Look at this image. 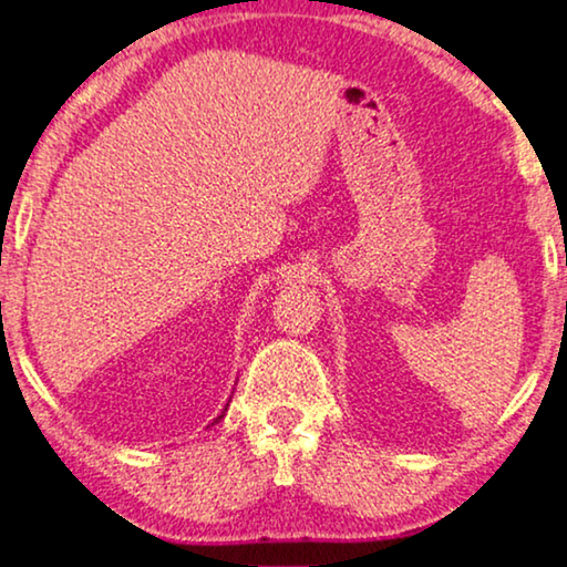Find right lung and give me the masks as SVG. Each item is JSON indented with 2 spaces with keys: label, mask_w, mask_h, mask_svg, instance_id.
Segmentation results:
<instances>
[{
  "label": "right lung",
  "mask_w": 567,
  "mask_h": 567,
  "mask_svg": "<svg viewBox=\"0 0 567 567\" xmlns=\"http://www.w3.org/2000/svg\"><path fill=\"white\" fill-rule=\"evenodd\" d=\"M225 412H228V406H225V410H223V414H225ZM223 414H220V417H223ZM220 417H217V420H220ZM217 420H215V422H217Z\"/></svg>",
  "instance_id": "right-lung-1"
}]
</instances>
